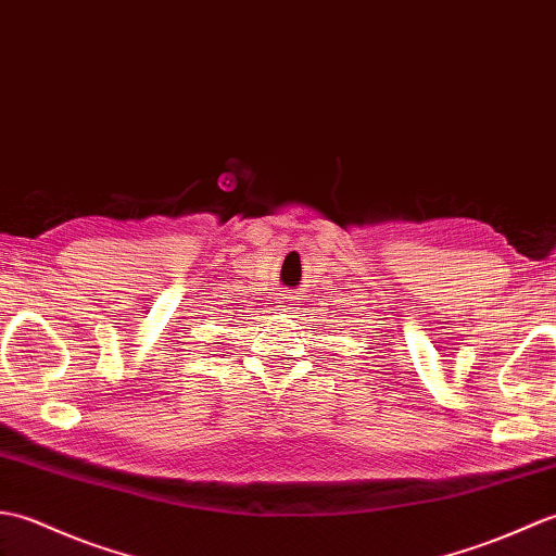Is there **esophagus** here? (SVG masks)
Instances as JSON below:
<instances>
[{
	"mask_svg": "<svg viewBox=\"0 0 556 556\" xmlns=\"http://www.w3.org/2000/svg\"><path fill=\"white\" fill-rule=\"evenodd\" d=\"M280 304H282L280 312H294V309H298V306L292 304V298H280Z\"/></svg>",
	"mask_w": 556,
	"mask_h": 556,
	"instance_id": "esophagus-1",
	"label": "esophagus"
}]
</instances>
